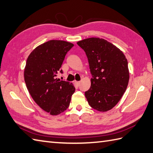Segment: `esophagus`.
Returning <instances> with one entry per match:
<instances>
[{"label":"esophagus","mask_w":153,"mask_h":153,"mask_svg":"<svg viewBox=\"0 0 153 153\" xmlns=\"http://www.w3.org/2000/svg\"><path fill=\"white\" fill-rule=\"evenodd\" d=\"M75 83H76L77 85H79V84H80V82H76H76H75Z\"/></svg>","instance_id":"esophagus-1"}]
</instances>
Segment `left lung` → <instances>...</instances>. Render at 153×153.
<instances>
[{"label": "left lung", "mask_w": 153, "mask_h": 153, "mask_svg": "<svg viewBox=\"0 0 153 153\" xmlns=\"http://www.w3.org/2000/svg\"><path fill=\"white\" fill-rule=\"evenodd\" d=\"M88 58L93 77L85 93L89 105L100 112L114 107L128 85V60L118 47L104 39L91 37L77 43Z\"/></svg>", "instance_id": "obj_1"}]
</instances>
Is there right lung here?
Instances as JSON below:
<instances>
[{
	"instance_id": "right-lung-1",
	"label": "right lung",
	"mask_w": 153,
	"mask_h": 153,
	"mask_svg": "<svg viewBox=\"0 0 153 153\" xmlns=\"http://www.w3.org/2000/svg\"><path fill=\"white\" fill-rule=\"evenodd\" d=\"M74 44L51 40L31 52L24 68V80L34 101L45 111L56 116L70 105L75 92L72 83L56 78L65 56Z\"/></svg>"
}]
</instances>
